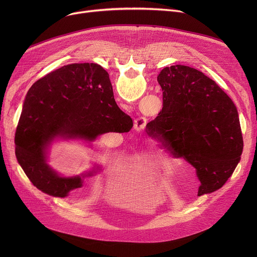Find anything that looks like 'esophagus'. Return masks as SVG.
I'll use <instances>...</instances> for the list:
<instances>
[{"label": "esophagus", "instance_id": "1", "mask_svg": "<svg viewBox=\"0 0 257 257\" xmlns=\"http://www.w3.org/2000/svg\"><path fill=\"white\" fill-rule=\"evenodd\" d=\"M146 124H147V118L146 117H143V116L137 117L136 119H134V129L138 130V131H142L145 128Z\"/></svg>", "mask_w": 257, "mask_h": 257}]
</instances>
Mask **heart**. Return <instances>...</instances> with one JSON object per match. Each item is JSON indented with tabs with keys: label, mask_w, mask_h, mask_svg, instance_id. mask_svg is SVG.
Returning <instances> with one entry per match:
<instances>
[{
	"label": "heart",
	"mask_w": 257,
	"mask_h": 257,
	"mask_svg": "<svg viewBox=\"0 0 257 257\" xmlns=\"http://www.w3.org/2000/svg\"><path fill=\"white\" fill-rule=\"evenodd\" d=\"M154 149H157L158 150V148L156 147V146H152V151H151V153H156V151H154ZM153 161V160H152ZM161 165H163V166H165V167H167V166H170V164L169 163H160Z\"/></svg>",
	"instance_id": "heart-1"
}]
</instances>
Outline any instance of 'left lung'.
I'll use <instances>...</instances> for the list:
<instances>
[{"mask_svg": "<svg viewBox=\"0 0 257 257\" xmlns=\"http://www.w3.org/2000/svg\"><path fill=\"white\" fill-rule=\"evenodd\" d=\"M157 80L163 109L147 124V134L196 169L198 195L220 190L244 147L236 106L213 80L187 65L165 67Z\"/></svg>", "mask_w": 257, "mask_h": 257, "instance_id": "left-lung-1", "label": "left lung"}]
</instances>
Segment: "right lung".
Wrapping results in <instances>:
<instances>
[{
	"instance_id": "1",
	"label": "right lung",
	"mask_w": 257,
	"mask_h": 257,
	"mask_svg": "<svg viewBox=\"0 0 257 257\" xmlns=\"http://www.w3.org/2000/svg\"><path fill=\"white\" fill-rule=\"evenodd\" d=\"M132 118L115 103L109 75L97 63H72L37 80L27 92L15 144L19 165L43 193L64 198L82 178H62L46 164L56 137L93 141L106 132H129Z\"/></svg>"
}]
</instances>
